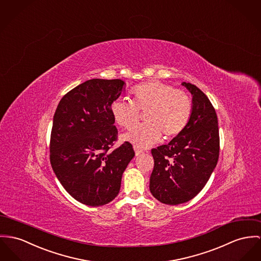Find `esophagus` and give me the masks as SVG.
<instances>
[{
  "instance_id": "esophagus-1",
  "label": "esophagus",
  "mask_w": 261,
  "mask_h": 261,
  "mask_svg": "<svg viewBox=\"0 0 261 261\" xmlns=\"http://www.w3.org/2000/svg\"><path fill=\"white\" fill-rule=\"evenodd\" d=\"M134 150H135V154H136V156L140 155L141 153L143 152V151H142V149H140V148H139V147H137V146H134Z\"/></svg>"
}]
</instances>
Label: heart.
<instances>
[{
	"label": "heart",
	"instance_id": "1",
	"mask_svg": "<svg viewBox=\"0 0 261 261\" xmlns=\"http://www.w3.org/2000/svg\"><path fill=\"white\" fill-rule=\"evenodd\" d=\"M132 101L118 99L111 104L115 122L125 129H132L145 113L146 123L127 133L125 140L139 148L152 146L163 135L165 139L178 136L188 125L193 110L189 95L161 81H148L135 86Z\"/></svg>",
	"mask_w": 261,
	"mask_h": 261
}]
</instances>
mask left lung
<instances>
[{
    "mask_svg": "<svg viewBox=\"0 0 261 261\" xmlns=\"http://www.w3.org/2000/svg\"><path fill=\"white\" fill-rule=\"evenodd\" d=\"M181 85L193 96L190 121L170 143L151 151L150 191L158 201L171 205L189 201L201 192L220 155L219 122L213 104L196 85Z\"/></svg>",
    "mask_w": 261,
    "mask_h": 261,
    "instance_id": "obj_1",
    "label": "left lung"
}]
</instances>
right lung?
Masks as SVG:
<instances>
[{"label": "right lung", "instance_id": "add662e5", "mask_svg": "<svg viewBox=\"0 0 261 261\" xmlns=\"http://www.w3.org/2000/svg\"><path fill=\"white\" fill-rule=\"evenodd\" d=\"M125 82L94 79L67 92L56 110L50 135L53 170L65 191L76 201L98 206L113 201L120 191L123 172L135 156L117 140L111 104Z\"/></svg>", "mask_w": 261, "mask_h": 261}]
</instances>
